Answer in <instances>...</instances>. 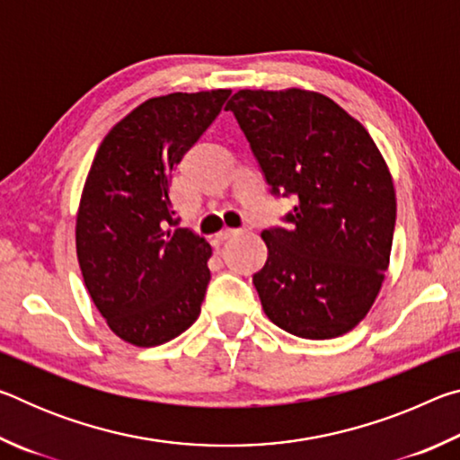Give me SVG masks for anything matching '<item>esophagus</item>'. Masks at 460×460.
Returning <instances> with one entry per match:
<instances>
[{
    "label": "esophagus",
    "instance_id": "obj_1",
    "mask_svg": "<svg viewBox=\"0 0 460 460\" xmlns=\"http://www.w3.org/2000/svg\"><path fill=\"white\" fill-rule=\"evenodd\" d=\"M241 231H247V229H229V227H225L223 231L217 233V237H219V239H229V237H235V235H239Z\"/></svg>",
    "mask_w": 460,
    "mask_h": 460
}]
</instances>
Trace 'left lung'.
<instances>
[{"label": "left lung", "mask_w": 460, "mask_h": 460, "mask_svg": "<svg viewBox=\"0 0 460 460\" xmlns=\"http://www.w3.org/2000/svg\"><path fill=\"white\" fill-rule=\"evenodd\" d=\"M233 111L271 194L296 197L288 229L261 233L253 286L263 313L302 339L359 324L385 278L395 227L392 174L359 121L321 93L241 89Z\"/></svg>", "instance_id": "left-lung-1"}]
</instances>
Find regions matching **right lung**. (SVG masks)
I'll list each match as a JSON object with an SVG mask.
<instances>
[{"label": "right lung", "instance_id": "1", "mask_svg": "<svg viewBox=\"0 0 460 460\" xmlns=\"http://www.w3.org/2000/svg\"><path fill=\"white\" fill-rule=\"evenodd\" d=\"M229 89L170 93L137 105L101 142L76 213V258L109 329L136 347L197 321L211 245L178 227L172 170L205 134Z\"/></svg>", "mask_w": 460, "mask_h": 460}]
</instances>
